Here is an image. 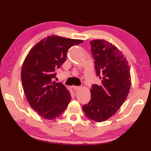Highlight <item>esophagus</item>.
<instances>
[{"mask_svg": "<svg viewBox=\"0 0 151 151\" xmlns=\"http://www.w3.org/2000/svg\"><path fill=\"white\" fill-rule=\"evenodd\" d=\"M72 87H73V88L74 90H78V89H80V86H72Z\"/></svg>", "mask_w": 151, "mask_h": 151, "instance_id": "obj_1", "label": "esophagus"}]
</instances>
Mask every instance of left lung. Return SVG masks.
<instances>
[{
	"instance_id": "left-lung-1",
	"label": "left lung",
	"mask_w": 151,
	"mask_h": 151,
	"mask_svg": "<svg viewBox=\"0 0 151 151\" xmlns=\"http://www.w3.org/2000/svg\"><path fill=\"white\" fill-rule=\"evenodd\" d=\"M96 75L100 85L93 84L91 100L84 104L86 116L96 122L113 116L127 99L131 87L129 63L114 45L104 40L90 41Z\"/></svg>"
}]
</instances>
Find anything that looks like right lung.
Masks as SVG:
<instances>
[{
    "label": "right lung",
    "mask_w": 151,
    "mask_h": 151,
    "mask_svg": "<svg viewBox=\"0 0 151 151\" xmlns=\"http://www.w3.org/2000/svg\"><path fill=\"white\" fill-rule=\"evenodd\" d=\"M83 40L58 36H48L32 47L24 59L21 80L31 107L43 118L60 116L71 99L70 92L61 82L53 80L56 71L67 59L70 47Z\"/></svg>",
    "instance_id": "right-lung-1"
}]
</instances>
